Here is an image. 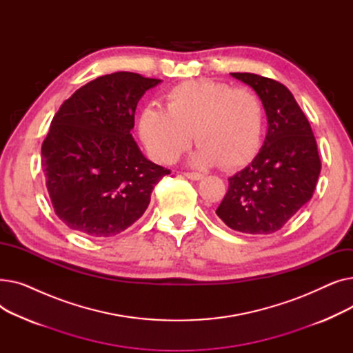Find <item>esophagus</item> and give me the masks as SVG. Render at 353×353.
<instances>
[{
  "instance_id": "34e87169",
  "label": "esophagus",
  "mask_w": 353,
  "mask_h": 353,
  "mask_svg": "<svg viewBox=\"0 0 353 353\" xmlns=\"http://www.w3.org/2000/svg\"><path fill=\"white\" fill-rule=\"evenodd\" d=\"M184 176H186L190 180H201L203 177H205L201 173H194V172H186V173H184Z\"/></svg>"
}]
</instances>
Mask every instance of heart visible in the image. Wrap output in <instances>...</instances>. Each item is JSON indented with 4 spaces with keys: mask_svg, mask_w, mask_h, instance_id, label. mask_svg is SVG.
Wrapping results in <instances>:
<instances>
[{
    "mask_svg": "<svg viewBox=\"0 0 353 353\" xmlns=\"http://www.w3.org/2000/svg\"><path fill=\"white\" fill-rule=\"evenodd\" d=\"M139 132L156 160L173 163L193 141L200 144L193 163L236 169L249 163L261 148L263 107L249 88L213 80H193L165 94V110L145 105Z\"/></svg>",
    "mask_w": 353,
    "mask_h": 353,
    "instance_id": "heart-1",
    "label": "heart"
}]
</instances>
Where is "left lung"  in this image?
<instances>
[{"instance_id": "left-lung-1", "label": "left lung", "mask_w": 353, "mask_h": 353, "mask_svg": "<svg viewBox=\"0 0 353 353\" xmlns=\"http://www.w3.org/2000/svg\"><path fill=\"white\" fill-rule=\"evenodd\" d=\"M230 76L256 91L269 127L253 161L229 179L216 214L233 230L270 234L312 199L321 174L318 144L302 108L283 84L252 72Z\"/></svg>"}]
</instances>
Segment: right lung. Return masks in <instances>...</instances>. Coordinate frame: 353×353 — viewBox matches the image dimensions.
<instances>
[{
  "instance_id": "right-lung-1",
  "label": "right lung",
  "mask_w": 353,
  "mask_h": 353,
  "mask_svg": "<svg viewBox=\"0 0 353 353\" xmlns=\"http://www.w3.org/2000/svg\"><path fill=\"white\" fill-rule=\"evenodd\" d=\"M161 80L119 71L79 88L55 113L41 164L55 214L94 239L137 221L156 184L170 170L147 160L133 136L134 113Z\"/></svg>"
}]
</instances>
